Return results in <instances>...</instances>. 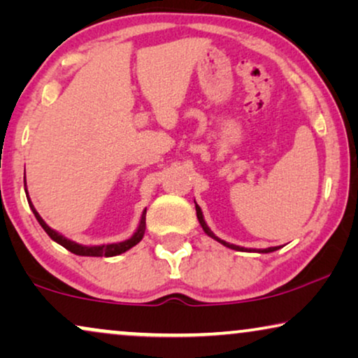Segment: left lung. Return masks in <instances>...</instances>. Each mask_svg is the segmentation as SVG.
I'll use <instances>...</instances> for the list:
<instances>
[{"label":"left lung","instance_id":"1","mask_svg":"<svg viewBox=\"0 0 358 358\" xmlns=\"http://www.w3.org/2000/svg\"><path fill=\"white\" fill-rule=\"evenodd\" d=\"M195 210H197V218H199V223H200V227L203 228V231L207 233L210 238H213L215 241L222 243L223 246H227V248H229V249H234V251H248V249H244V248H241V246H236V244H229V243H227V241H223V239H220L218 236H215L212 229L208 228V224L205 223V220H203V215H202V210H200V207H199L197 203H195ZM277 249H280V248H278V246H275V248H267V249H261V251H257V252L267 254V252H273V251H277Z\"/></svg>","mask_w":358,"mask_h":358}]
</instances>
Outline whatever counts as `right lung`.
Returning <instances> with one entry per match:
<instances>
[{"label": "right lung", "mask_w": 358, "mask_h": 358, "mask_svg": "<svg viewBox=\"0 0 358 358\" xmlns=\"http://www.w3.org/2000/svg\"><path fill=\"white\" fill-rule=\"evenodd\" d=\"M27 202H29V207L36 215L37 222L41 223V227L45 229V233L50 236L53 241L62 244L63 248L68 249V251L76 254V256H90V257H112V256H119V254L129 251L130 248L136 246L141 241V238H143L145 234V229H146V210H143V213H141V218H140V224L138 228H136V231L131 234V238L125 239V241L122 243H112V244H101V246H83V244H78L75 241H71V239H68L60 234L55 229H52L48 224L43 222L41 215L37 213V210L34 208V205L31 202V199H29V194H27Z\"/></svg>", "instance_id": "obj_1"}]
</instances>
